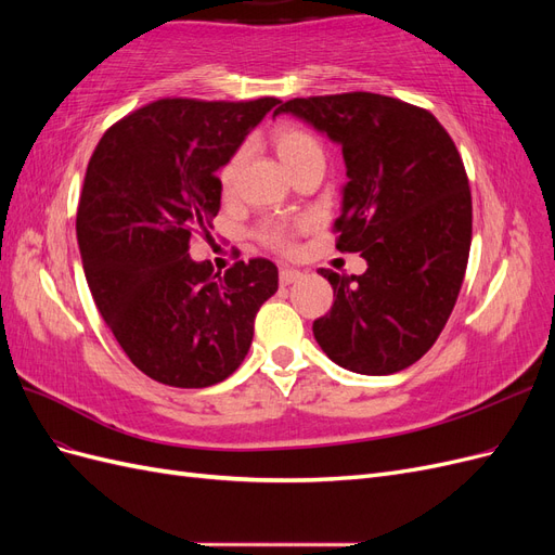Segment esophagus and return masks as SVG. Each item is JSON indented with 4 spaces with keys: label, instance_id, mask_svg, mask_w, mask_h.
<instances>
[{
    "label": "esophagus",
    "instance_id": "obj_1",
    "mask_svg": "<svg viewBox=\"0 0 555 555\" xmlns=\"http://www.w3.org/2000/svg\"><path fill=\"white\" fill-rule=\"evenodd\" d=\"M300 278H304V273L296 271V268H289V266L280 268V282H282V284H294V282H298Z\"/></svg>",
    "mask_w": 555,
    "mask_h": 555
}]
</instances>
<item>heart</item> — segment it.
<instances>
[{
  "label": "heart",
  "instance_id": "1",
  "mask_svg": "<svg viewBox=\"0 0 555 555\" xmlns=\"http://www.w3.org/2000/svg\"><path fill=\"white\" fill-rule=\"evenodd\" d=\"M273 145L278 150L280 159L287 166L289 173L298 171L300 166H306L310 162H324V150L322 143L317 141L314 133H310L304 127H296V125H282L273 131ZM247 157V147H238L236 153H233L224 166L220 169V184L224 192H231L233 184H236L238 171L241 166ZM308 222L306 220H268L261 224L259 229V238L278 251H292L296 245V233L300 229H306Z\"/></svg>",
  "mask_w": 555,
  "mask_h": 555
}]
</instances>
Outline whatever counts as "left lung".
Here are the masks:
<instances>
[{"label": "left lung", "instance_id": "obj_1", "mask_svg": "<svg viewBox=\"0 0 555 555\" xmlns=\"http://www.w3.org/2000/svg\"><path fill=\"white\" fill-rule=\"evenodd\" d=\"M278 113L343 145L335 247L367 261L363 275L319 271L333 308L314 319V340L351 373L405 371L438 340L465 278L473 196L459 150L430 111L384 94L298 96Z\"/></svg>", "mask_w": 555, "mask_h": 555}]
</instances>
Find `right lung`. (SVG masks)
Instances as JSON below:
<instances>
[{
    "instance_id": "1",
    "label": "right lung",
    "mask_w": 555,
    "mask_h": 555,
    "mask_svg": "<svg viewBox=\"0 0 555 555\" xmlns=\"http://www.w3.org/2000/svg\"><path fill=\"white\" fill-rule=\"evenodd\" d=\"M278 104L157 99L108 127L90 157L76 215L82 268L115 340L155 382L204 389L236 373L278 292L268 259L220 275L190 257L220 212L217 169Z\"/></svg>"
}]
</instances>
